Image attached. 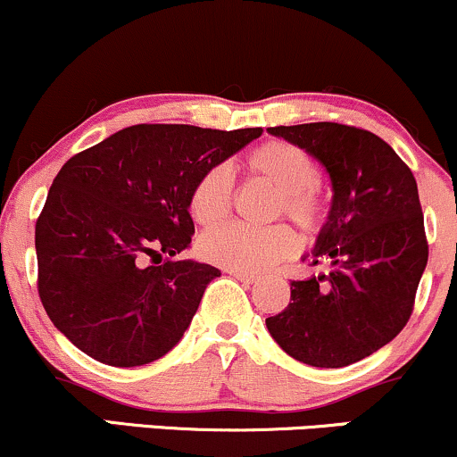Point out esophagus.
<instances>
[{"label":"esophagus","mask_w":457,"mask_h":457,"mask_svg":"<svg viewBox=\"0 0 457 457\" xmlns=\"http://www.w3.org/2000/svg\"><path fill=\"white\" fill-rule=\"evenodd\" d=\"M228 273L235 278V280H239V282H244V284H254V282H259V276H252V273L235 271V270H228Z\"/></svg>","instance_id":"34e87169"}]
</instances>
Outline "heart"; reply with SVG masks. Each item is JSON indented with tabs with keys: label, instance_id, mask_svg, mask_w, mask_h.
Masks as SVG:
<instances>
[{
	"label": "heart",
	"instance_id": "b5f03b06",
	"mask_svg": "<svg viewBox=\"0 0 457 457\" xmlns=\"http://www.w3.org/2000/svg\"><path fill=\"white\" fill-rule=\"evenodd\" d=\"M250 175L270 184L278 192L276 212L284 213L312 233L323 224L325 209L319 198L320 169L305 149L287 141H270L245 160ZM233 198V179L224 164L209 166L190 192V213L203 227H212L227 218ZM299 241L287 224L252 228L227 224L207 230L198 239V252L213 265L244 273H259L295 254Z\"/></svg>",
	"mask_w": 457,
	"mask_h": 457
}]
</instances>
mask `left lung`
<instances>
[{"label": "left lung", "mask_w": 457, "mask_h": 457, "mask_svg": "<svg viewBox=\"0 0 457 457\" xmlns=\"http://www.w3.org/2000/svg\"><path fill=\"white\" fill-rule=\"evenodd\" d=\"M325 166L331 207L310 254L329 271L291 282V303L265 319L297 361L345 368L404 329L428 265L420 192L411 169L377 134L319 121L267 128Z\"/></svg>", "instance_id": "8db88e82"}]
</instances>
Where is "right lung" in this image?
Wrapping results in <instances>:
<instances>
[{
    "label": "right lung",
    "mask_w": 457,
    "mask_h": 457,
    "mask_svg": "<svg viewBox=\"0 0 457 457\" xmlns=\"http://www.w3.org/2000/svg\"><path fill=\"white\" fill-rule=\"evenodd\" d=\"M261 128L138 123L62 166L36 222L48 319L96 361L134 368L184 337L220 270L175 261L190 245V192Z\"/></svg>",
    "instance_id": "obj_1"
}]
</instances>
